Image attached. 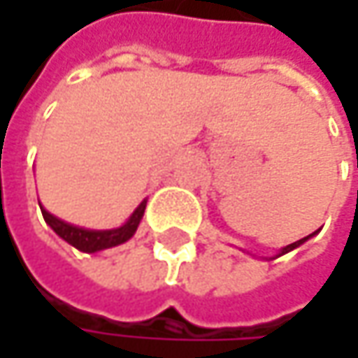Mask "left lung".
I'll return each mask as SVG.
<instances>
[{
    "label": "left lung",
    "mask_w": 358,
    "mask_h": 358,
    "mask_svg": "<svg viewBox=\"0 0 358 358\" xmlns=\"http://www.w3.org/2000/svg\"><path fill=\"white\" fill-rule=\"evenodd\" d=\"M315 233H317V231H315ZM315 233H310V235H307V237H303V239H299V241H295V243H291V245H287V247H282V249H281V253L277 255V257H281V255L289 253V251H293V249H296V247H299V245H303V243H305V241L310 239V237H313V235H315Z\"/></svg>",
    "instance_id": "8db88e82"
}]
</instances>
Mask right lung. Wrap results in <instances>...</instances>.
<instances>
[{
    "mask_svg": "<svg viewBox=\"0 0 358 358\" xmlns=\"http://www.w3.org/2000/svg\"><path fill=\"white\" fill-rule=\"evenodd\" d=\"M145 205H147V199H143L139 203V207L133 211L127 223L121 225L117 229H109V231H93V229H83L76 227V225H69L62 219L53 217L51 213H48L41 205V213H43V219L48 223L49 227L53 229L63 241H67L69 245H73L76 249L83 251V253H97V251H103V249H111V247H117L121 243L129 241L135 231L141 223V217L145 213Z\"/></svg>",
    "mask_w": 358,
    "mask_h": 358,
    "instance_id": "obj_1",
    "label": "right lung"
}]
</instances>
